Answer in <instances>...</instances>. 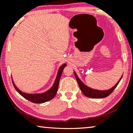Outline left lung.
<instances>
[{
  "label": "left lung",
  "mask_w": 133,
  "mask_h": 133,
  "mask_svg": "<svg viewBox=\"0 0 133 133\" xmlns=\"http://www.w3.org/2000/svg\"><path fill=\"white\" fill-rule=\"evenodd\" d=\"M74 73H75L76 80H77L78 84L79 85L80 89L81 90H82V93L84 94L85 96H87V97L92 98H102L106 97L108 96H109L110 94L113 91L116 87L117 86V85L118 84V83H120V80H121V78H122L123 77V76H121L120 80H118V82L112 88L109 90H98L91 89L90 87L87 86L86 85L84 84V83H83V82L80 80V79L78 78L77 74L76 73L75 71H74Z\"/></svg>",
  "instance_id": "left-lung-1"
}]
</instances>
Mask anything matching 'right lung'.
<instances>
[{
  "label": "right lung",
  "mask_w": 133,
  "mask_h": 133,
  "mask_svg": "<svg viewBox=\"0 0 133 133\" xmlns=\"http://www.w3.org/2000/svg\"><path fill=\"white\" fill-rule=\"evenodd\" d=\"M66 66V64H62L61 66L60 67L59 69L58 70V73L57 75V77L56 78V80L54 82V84L53 86L51 88L48 90V91L44 92L42 93H36V94H29L24 93V92L22 91L21 90H19L17 87L16 86L14 82L12 80V83L13 84V86L16 90V91L19 93L22 96H23L24 98H25L27 100H28L31 102L35 103H45L46 102L53 99L55 96H56V93H57L58 84H59V81L60 77H61L62 73L63 70L65 67Z\"/></svg>",
  "instance_id": "right-lung-1"
}]
</instances>
